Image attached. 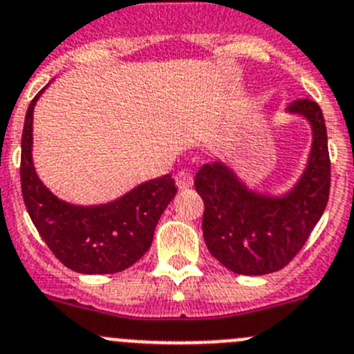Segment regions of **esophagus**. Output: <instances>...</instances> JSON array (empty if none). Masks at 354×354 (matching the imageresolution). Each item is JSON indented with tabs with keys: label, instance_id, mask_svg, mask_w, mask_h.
<instances>
[{
	"label": "esophagus",
	"instance_id": "34e87169",
	"mask_svg": "<svg viewBox=\"0 0 354 354\" xmlns=\"http://www.w3.org/2000/svg\"><path fill=\"white\" fill-rule=\"evenodd\" d=\"M174 181H176L178 189H180V190H187V189H190V187H192L194 178H192V174L187 173V171H180V173H178L176 176H174Z\"/></svg>",
	"mask_w": 354,
	"mask_h": 354
}]
</instances>
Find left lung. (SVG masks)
<instances>
[{
  "instance_id": "obj_1",
  "label": "left lung",
  "mask_w": 354,
  "mask_h": 354,
  "mask_svg": "<svg viewBox=\"0 0 354 354\" xmlns=\"http://www.w3.org/2000/svg\"><path fill=\"white\" fill-rule=\"evenodd\" d=\"M288 113L307 118L314 139L307 167L286 196L248 190L221 162L205 164L194 180L205 201L206 247L225 268L240 275H266L288 266L326 208L332 174L321 107L304 98L292 102Z\"/></svg>"
}]
</instances>
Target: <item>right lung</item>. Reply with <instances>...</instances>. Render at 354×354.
Listing matches in <instances>:
<instances>
[{"label":"right lung","instance_id":"obj_1","mask_svg":"<svg viewBox=\"0 0 354 354\" xmlns=\"http://www.w3.org/2000/svg\"><path fill=\"white\" fill-rule=\"evenodd\" d=\"M42 91L28 107L21 141V189L28 213L50 252L66 268L88 275L123 272L138 263L153 241L158 218L176 196L174 180L171 174L155 178L100 206L59 201L38 180L31 160L33 107Z\"/></svg>","mask_w":354,"mask_h":354}]
</instances>
